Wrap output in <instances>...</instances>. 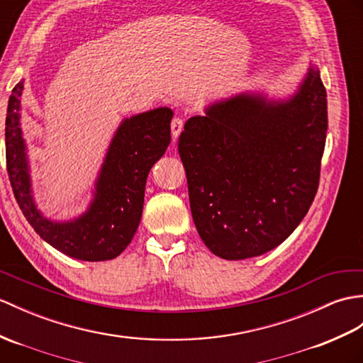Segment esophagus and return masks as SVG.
<instances>
[{"instance_id": "34e87169", "label": "esophagus", "mask_w": 363, "mask_h": 363, "mask_svg": "<svg viewBox=\"0 0 363 363\" xmlns=\"http://www.w3.org/2000/svg\"><path fill=\"white\" fill-rule=\"evenodd\" d=\"M184 128V121L181 119V117H174V119L172 121V134H173V142H176V139L179 138V134Z\"/></svg>"}]
</instances>
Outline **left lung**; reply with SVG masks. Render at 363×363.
Masks as SVG:
<instances>
[{"label": "left lung", "instance_id": "8db88e82", "mask_svg": "<svg viewBox=\"0 0 363 363\" xmlns=\"http://www.w3.org/2000/svg\"><path fill=\"white\" fill-rule=\"evenodd\" d=\"M326 130L314 65L288 99L240 92L185 122L178 151L191 216L216 257L263 255L297 229L318 189Z\"/></svg>", "mask_w": 363, "mask_h": 363}]
</instances>
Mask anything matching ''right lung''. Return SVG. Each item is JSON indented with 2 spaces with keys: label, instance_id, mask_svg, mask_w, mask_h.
Returning a JSON list of instances; mask_svg holds the SVG:
<instances>
[{
  "label": "right lung",
  "instance_id": "1",
  "mask_svg": "<svg viewBox=\"0 0 363 363\" xmlns=\"http://www.w3.org/2000/svg\"><path fill=\"white\" fill-rule=\"evenodd\" d=\"M23 83L12 89L6 116L7 173L23 215L41 238L67 257L82 261L116 258L139 227L147 176L170 145L173 111L161 106L123 119L109 142L86 212L69 221H54L40 212L32 195L21 130Z\"/></svg>",
  "mask_w": 363,
  "mask_h": 363
}]
</instances>
